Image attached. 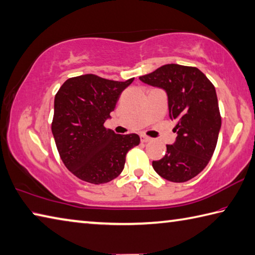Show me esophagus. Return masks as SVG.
<instances>
[{"label":"esophagus","mask_w":255,"mask_h":255,"mask_svg":"<svg viewBox=\"0 0 255 255\" xmlns=\"http://www.w3.org/2000/svg\"><path fill=\"white\" fill-rule=\"evenodd\" d=\"M140 139H141L142 142H148V141L151 140V138L147 137V136H145V135H141V136H140Z\"/></svg>","instance_id":"1"}]
</instances>
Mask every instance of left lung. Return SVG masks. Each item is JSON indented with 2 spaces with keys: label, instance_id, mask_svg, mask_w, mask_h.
Here are the masks:
<instances>
[{
  "label": "left lung",
  "instance_id": "1",
  "mask_svg": "<svg viewBox=\"0 0 255 255\" xmlns=\"http://www.w3.org/2000/svg\"><path fill=\"white\" fill-rule=\"evenodd\" d=\"M139 80L165 90L169 118L176 123L175 142L166 145L165 156L152 167L169 182H187L206 167L215 150L222 125L215 88L197 68L175 63Z\"/></svg>",
  "mask_w": 255,
  "mask_h": 255
}]
</instances>
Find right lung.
I'll use <instances>...</instances> for the list:
<instances>
[{"instance_id":"obj_1","label":"right lung","mask_w":255,"mask_h":255,"mask_svg":"<svg viewBox=\"0 0 255 255\" xmlns=\"http://www.w3.org/2000/svg\"><path fill=\"white\" fill-rule=\"evenodd\" d=\"M132 81L83 75L68 79L55 95L51 126L55 145L66 167L81 180L98 185L115 179L128 150L139 145L137 133L118 135L104 126Z\"/></svg>"}]
</instances>
